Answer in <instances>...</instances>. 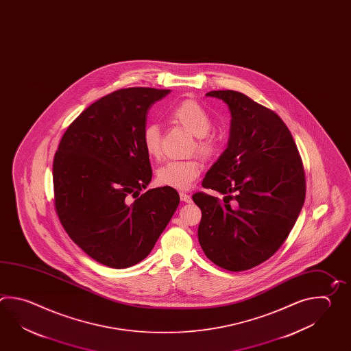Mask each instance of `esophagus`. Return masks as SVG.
Returning <instances> with one entry per match:
<instances>
[{"instance_id":"1","label":"esophagus","mask_w":351,"mask_h":351,"mask_svg":"<svg viewBox=\"0 0 351 351\" xmlns=\"http://www.w3.org/2000/svg\"><path fill=\"white\" fill-rule=\"evenodd\" d=\"M180 199L184 202H191V196L186 193H180Z\"/></svg>"}]
</instances>
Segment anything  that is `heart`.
<instances>
[{"label": "heart", "instance_id": "obj_1", "mask_svg": "<svg viewBox=\"0 0 351 351\" xmlns=\"http://www.w3.org/2000/svg\"><path fill=\"white\" fill-rule=\"evenodd\" d=\"M167 117L173 123L190 131L196 136L191 152H197L204 158H211L217 151V140L208 134L211 117L208 111L195 99H185L167 110ZM141 141L146 154L152 158L161 156V131L156 123H149L143 130ZM202 164L199 158L169 161L158 170L156 179L160 185L178 190H186L200 176Z\"/></svg>", "mask_w": 351, "mask_h": 351}]
</instances>
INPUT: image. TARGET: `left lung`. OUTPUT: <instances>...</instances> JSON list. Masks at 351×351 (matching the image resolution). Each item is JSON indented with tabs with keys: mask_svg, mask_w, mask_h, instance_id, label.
Listing matches in <instances>:
<instances>
[{
	"mask_svg": "<svg viewBox=\"0 0 351 351\" xmlns=\"http://www.w3.org/2000/svg\"><path fill=\"white\" fill-rule=\"evenodd\" d=\"M206 95L225 101L232 120L228 149L202 181L226 195L223 202L193 195L202 213L197 237L215 265L243 271L271 258L293 230L306 195L304 165L290 130L272 110L232 90Z\"/></svg>",
	"mask_w": 351,
	"mask_h": 351,
	"instance_id": "1",
	"label": "left lung"
}]
</instances>
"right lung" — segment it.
I'll return each mask as SVG.
<instances>
[{
	"instance_id": "1",
	"label": "right lung",
	"mask_w": 351,
	"mask_h": 351,
	"mask_svg": "<svg viewBox=\"0 0 351 351\" xmlns=\"http://www.w3.org/2000/svg\"><path fill=\"white\" fill-rule=\"evenodd\" d=\"M170 91L129 87L108 93L84 110L58 143L52 165L58 220L100 264L125 269L140 263L179 206L172 187L140 193L152 178L143 130L151 106Z\"/></svg>"
}]
</instances>
